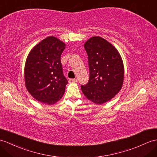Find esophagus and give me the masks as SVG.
Here are the masks:
<instances>
[{
	"instance_id": "1",
	"label": "esophagus",
	"mask_w": 157,
	"mask_h": 157,
	"mask_svg": "<svg viewBox=\"0 0 157 157\" xmlns=\"http://www.w3.org/2000/svg\"><path fill=\"white\" fill-rule=\"evenodd\" d=\"M69 82L70 83H75V82H78V79H70L69 80Z\"/></svg>"
}]
</instances>
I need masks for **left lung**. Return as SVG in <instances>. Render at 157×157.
Instances as JSON below:
<instances>
[{
    "instance_id": "obj_1",
    "label": "left lung",
    "mask_w": 157,
    "mask_h": 157,
    "mask_svg": "<svg viewBox=\"0 0 157 157\" xmlns=\"http://www.w3.org/2000/svg\"><path fill=\"white\" fill-rule=\"evenodd\" d=\"M88 56L90 79L81 89L84 96L96 104L111 100L122 89L124 69L116 47L99 36L85 43Z\"/></svg>"
}]
</instances>
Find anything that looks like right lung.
<instances>
[{"mask_svg": "<svg viewBox=\"0 0 157 157\" xmlns=\"http://www.w3.org/2000/svg\"><path fill=\"white\" fill-rule=\"evenodd\" d=\"M65 43L49 36L33 47L25 65V86L36 100L52 105L63 97L67 80L65 78L61 56Z\"/></svg>", "mask_w": 157, "mask_h": 157, "instance_id": "add662e5", "label": "right lung"}]
</instances>
